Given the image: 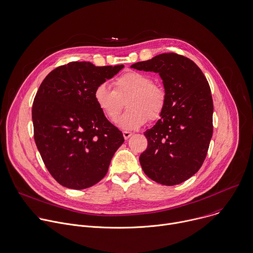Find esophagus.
<instances>
[{"label":"esophagus","instance_id":"obj_1","mask_svg":"<svg viewBox=\"0 0 253 253\" xmlns=\"http://www.w3.org/2000/svg\"><path fill=\"white\" fill-rule=\"evenodd\" d=\"M131 136H132V133H131V132H128V131H124V132H123V137H124L125 140H128Z\"/></svg>","mask_w":253,"mask_h":253}]
</instances>
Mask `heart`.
Wrapping results in <instances>:
<instances>
[{"label":"heart","mask_w":253,"mask_h":253,"mask_svg":"<svg viewBox=\"0 0 253 253\" xmlns=\"http://www.w3.org/2000/svg\"><path fill=\"white\" fill-rule=\"evenodd\" d=\"M93 99L104 117L115 122L126 100L127 111L118 120L123 130H136L147 120L158 121L167 106V92L160 84L153 83L150 75L129 70L113 81V90L100 83L93 91Z\"/></svg>","instance_id":"obj_1"}]
</instances>
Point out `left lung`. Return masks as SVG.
I'll return each mask as SVG.
<instances>
[{
	"label": "left lung",
	"instance_id": "obj_1",
	"mask_svg": "<svg viewBox=\"0 0 253 253\" xmlns=\"http://www.w3.org/2000/svg\"><path fill=\"white\" fill-rule=\"evenodd\" d=\"M131 67L159 73L167 92L163 116L144 133L148 147L139 158L142 169L161 185L181 184L200 170L212 136L213 104L209 82L193 60L174 52Z\"/></svg>",
	"mask_w": 253,
	"mask_h": 253
}]
</instances>
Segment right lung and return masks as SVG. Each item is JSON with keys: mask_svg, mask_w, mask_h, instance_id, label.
Wrapping results in <instances>:
<instances>
[{"mask_svg": "<svg viewBox=\"0 0 253 253\" xmlns=\"http://www.w3.org/2000/svg\"><path fill=\"white\" fill-rule=\"evenodd\" d=\"M72 61L49 72L33 104L34 137L46 169L61 186L83 190L107 174L122 132L100 112L93 91L122 68Z\"/></svg>", "mask_w": 253, "mask_h": 253, "instance_id": "obj_1", "label": "right lung"}]
</instances>
